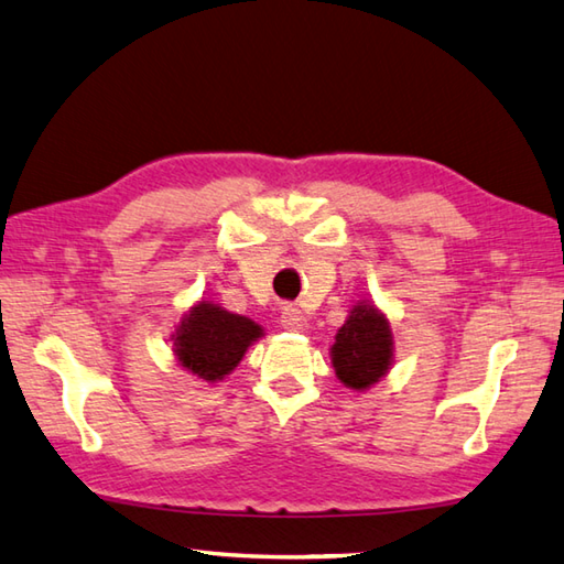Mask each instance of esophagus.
I'll return each mask as SVG.
<instances>
[{
	"label": "esophagus",
	"mask_w": 564,
	"mask_h": 564,
	"mask_svg": "<svg viewBox=\"0 0 564 564\" xmlns=\"http://www.w3.org/2000/svg\"><path fill=\"white\" fill-rule=\"evenodd\" d=\"M281 325L283 329H291V333H303V329H307V317L297 307L285 305L281 313Z\"/></svg>",
	"instance_id": "esophagus-1"
}]
</instances>
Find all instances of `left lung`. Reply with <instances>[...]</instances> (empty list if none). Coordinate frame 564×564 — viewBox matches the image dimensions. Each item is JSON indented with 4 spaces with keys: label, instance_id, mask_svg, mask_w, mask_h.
<instances>
[{
    "label": "left lung",
    "instance_id": "1",
    "mask_svg": "<svg viewBox=\"0 0 564 564\" xmlns=\"http://www.w3.org/2000/svg\"><path fill=\"white\" fill-rule=\"evenodd\" d=\"M337 379L355 391H367L389 373L393 364L391 323L377 305L359 301L351 305L345 325L329 347Z\"/></svg>",
    "mask_w": 564,
    "mask_h": 564
}]
</instances>
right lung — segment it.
Listing matches in <instances>:
<instances>
[{"instance_id":"add662e5","label":"right lung","mask_w":564,"mask_h":564,"mask_svg":"<svg viewBox=\"0 0 564 564\" xmlns=\"http://www.w3.org/2000/svg\"><path fill=\"white\" fill-rule=\"evenodd\" d=\"M261 337V325L213 301H197L171 335L173 355L181 367L207 383L223 381L235 371L247 349Z\"/></svg>"}]
</instances>
